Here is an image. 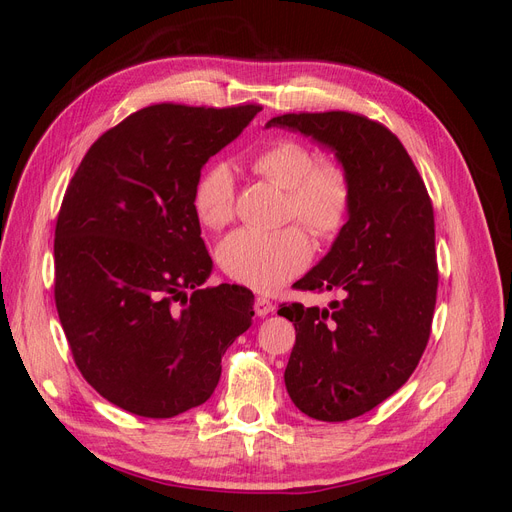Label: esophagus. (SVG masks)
I'll use <instances>...</instances> for the list:
<instances>
[{
	"label": "esophagus",
	"instance_id": "34e87169",
	"mask_svg": "<svg viewBox=\"0 0 512 512\" xmlns=\"http://www.w3.org/2000/svg\"><path fill=\"white\" fill-rule=\"evenodd\" d=\"M254 312H256V316H260V318H267L269 314L275 312V305H273L269 299H265V297H258L256 303H254Z\"/></svg>",
	"mask_w": 512,
	"mask_h": 512
}]
</instances>
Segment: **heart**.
Listing matches in <instances>:
<instances>
[{
    "instance_id": "obj_1",
    "label": "heart",
    "mask_w": 512,
    "mask_h": 512,
    "mask_svg": "<svg viewBox=\"0 0 512 512\" xmlns=\"http://www.w3.org/2000/svg\"><path fill=\"white\" fill-rule=\"evenodd\" d=\"M254 173L286 192L284 218L305 224L320 239L335 237L352 209V181L339 160H316L312 147L282 138L252 158ZM198 220L211 230L224 228L235 215V177L224 164L209 166L194 190ZM224 273L247 288L273 292L299 275L312 243L305 230L288 226L275 232L237 230L218 250Z\"/></svg>"
}]
</instances>
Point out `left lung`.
I'll return each mask as SVG.
<instances>
[{"label": "left lung", "instance_id": "8db88e82", "mask_svg": "<svg viewBox=\"0 0 512 512\" xmlns=\"http://www.w3.org/2000/svg\"><path fill=\"white\" fill-rule=\"evenodd\" d=\"M309 136L342 162L352 209L318 265L294 284L337 290L327 307L284 305L297 331L284 371L286 391L316 421H348L404 384L427 346L438 265L433 209L399 138L346 111L282 115L267 128Z\"/></svg>", "mask_w": 512, "mask_h": 512}]
</instances>
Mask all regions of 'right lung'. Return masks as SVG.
Segmentation results:
<instances>
[{
    "label": "right lung",
    "instance_id": "right-lung-1",
    "mask_svg": "<svg viewBox=\"0 0 512 512\" xmlns=\"http://www.w3.org/2000/svg\"><path fill=\"white\" fill-rule=\"evenodd\" d=\"M258 111L141 108L89 147L68 185L55 228L57 314L83 378L121 410L170 418L205 404L224 352L250 329V290L200 288L213 262L194 190Z\"/></svg>",
    "mask_w": 512,
    "mask_h": 512
}]
</instances>
